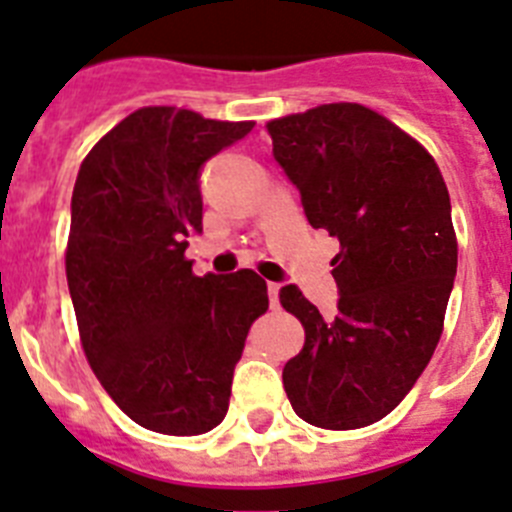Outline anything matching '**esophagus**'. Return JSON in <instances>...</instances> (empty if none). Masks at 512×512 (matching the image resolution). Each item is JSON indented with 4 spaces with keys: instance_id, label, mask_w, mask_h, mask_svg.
<instances>
[{
    "instance_id": "obj_1",
    "label": "esophagus",
    "mask_w": 512,
    "mask_h": 512,
    "mask_svg": "<svg viewBox=\"0 0 512 512\" xmlns=\"http://www.w3.org/2000/svg\"><path fill=\"white\" fill-rule=\"evenodd\" d=\"M278 293H280V283H267V296H270V306H278Z\"/></svg>"
}]
</instances>
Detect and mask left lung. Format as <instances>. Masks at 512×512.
<instances>
[{
    "mask_svg": "<svg viewBox=\"0 0 512 512\" xmlns=\"http://www.w3.org/2000/svg\"><path fill=\"white\" fill-rule=\"evenodd\" d=\"M267 132L308 224L339 239L331 319L298 285L280 288L306 331L283 367L285 393L311 426H370L416 385L444 331L457 275L444 176L421 142L352 101L273 119Z\"/></svg>",
    "mask_w": 512,
    "mask_h": 512,
    "instance_id": "1",
    "label": "left lung"
}]
</instances>
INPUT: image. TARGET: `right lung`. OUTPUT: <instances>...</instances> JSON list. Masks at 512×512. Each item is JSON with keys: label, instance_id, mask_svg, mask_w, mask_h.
<instances>
[{"label": "right lung", "instance_id": "right-lung-1", "mask_svg": "<svg viewBox=\"0 0 512 512\" xmlns=\"http://www.w3.org/2000/svg\"><path fill=\"white\" fill-rule=\"evenodd\" d=\"M255 122L142 107L78 168L66 278L91 370L142 428L199 436L224 421L234 365L267 311L255 270L193 275L201 165Z\"/></svg>", "mask_w": 512, "mask_h": 512}]
</instances>
